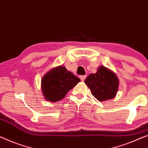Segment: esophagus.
I'll return each instance as SVG.
<instances>
[{"mask_svg":"<svg viewBox=\"0 0 148 148\" xmlns=\"http://www.w3.org/2000/svg\"><path fill=\"white\" fill-rule=\"evenodd\" d=\"M86 78V75H83V76H80V78L81 81H84Z\"/></svg>","mask_w":148,"mask_h":148,"instance_id":"esophagus-1","label":"esophagus"}]
</instances>
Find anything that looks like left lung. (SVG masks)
Masks as SVG:
<instances>
[{
  "label": "left lung",
  "instance_id": "8db88e82",
  "mask_svg": "<svg viewBox=\"0 0 148 148\" xmlns=\"http://www.w3.org/2000/svg\"><path fill=\"white\" fill-rule=\"evenodd\" d=\"M84 82L92 95L100 102L114 98L118 89L116 75L103 66L98 68L96 74H90Z\"/></svg>",
  "mask_w": 148,
  "mask_h": 148
}]
</instances>
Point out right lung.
Here are the masks:
<instances>
[{"mask_svg": "<svg viewBox=\"0 0 148 148\" xmlns=\"http://www.w3.org/2000/svg\"><path fill=\"white\" fill-rule=\"evenodd\" d=\"M79 82L80 78L60 66L45 75L42 79V91L46 100L56 102L64 98Z\"/></svg>", "mask_w": 148, "mask_h": 148, "instance_id": "obj_1", "label": "right lung"}]
</instances>
